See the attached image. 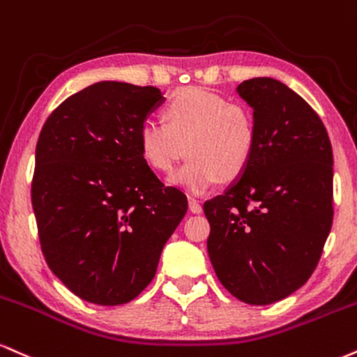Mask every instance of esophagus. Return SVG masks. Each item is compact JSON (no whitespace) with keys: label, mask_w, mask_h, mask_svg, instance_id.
I'll return each mask as SVG.
<instances>
[{"label":"esophagus","mask_w":357,"mask_h":357,"mask_svg":"<svg viewBox=\"0 0 357 357\" xmlns=\"http://www.w3.org/2000/svg\"><path fill=\"white\" fill-rule=\"evenodd\" d=\"M188 208H190L192 213H200V212H202V204H200L199 200L190 199V200H188Z\"/></svg>","instance_id":"34e87169"}]
</instances>
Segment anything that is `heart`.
I'll list each match as a JSON object with an SVG mask.
<instances>
[{
	"label": "heart",
	"instance_id": "b5f03b06",
	"mask_svg": "<svg viewBox=\"0 0 357 357\" xmlns=\"http://www.w3.org/2000/svg\"><path fill=\"white\" fill-rule=\"evenodd\" d=\"M138 146L157 172L174 170L187 149L190 160L169 182L190 195H202L220 177L232 180L244 174L257 146V127L245 105L190 86L170 96L163 121L149 119L140 125Z\"/></svg>",
	"mask_w": 357,
	"mask_h": 357
}]
</instances>
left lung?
<instances>
[{
    "label": "left lung",
    "instance_id": "obj_1",
    "mask_svg": "<svg viewBox=\"0 0 357 357\" xmlns=\"http://www.w3.org/2000/svg\"><path fill=\"white\" fill-rule=\"evenodd\" d=\"M254 110L257 146L227 190L204 204L208 257L232 296L252 305L286 299L319 262L333 225V146L317 113L286 83L236 88Z\"/></svg>",
    "mask_w": 357,
    "mask_h": 357
}]
</instances>
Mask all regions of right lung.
Returning <instances> with one entry per match:
<instances>
[{"label":"right lung","mask_w":357,"mask_h":357,"mask_svg":"<svg viewBox=\"0 0 357 357\" xmlns=\"http://www.w3.org/2000/svg\"><path fill=\"white\" fill-rule=\"evenodd\" d=\"M163 100L153 86L98 82L41 128L31 185L41 250L86 303L135 299L187 212V197L163 187L138 146L140 125Z\"/></svg>","instance_id":"obj_1"}]
</instances>
